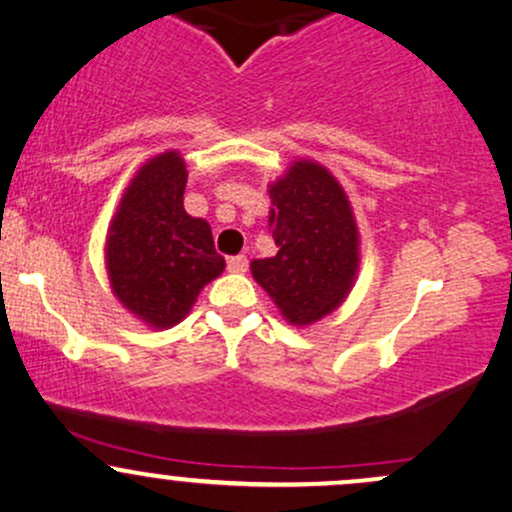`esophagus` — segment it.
<instances>
[{"label": "esophagus", "instance_id": "1", "mask_svg": "<svg viewBox=\"0 0 512 512\" xmlns=\"http://www.w3.org/2000/svg\"><path fill=\"white\" fill-rule=\"evenodd\" d=\"M228 272H235V274L247 272V257L245 255L228 257Z\"/></svg>", "mask_w": 512, "mask_h": 512}]
</instances>
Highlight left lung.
Here are the masks:
<instances>
[{"mask_svg": "<svg viewBox=\"0 0 512 512\" xmlns=\"http://www.w3.org/2000/svg\"><path fill=\"white\" fill-rule=\"evenodd\" d=\"M269 199V233L279 250L252 260V277L286 323L308 328L340 308L357 282L355 211L338 177L303 157L269 184Z\"/></svg>", "mask_w": 512, "mask_h": 512, "instance_id": "obj_1", "label": "left lung"}]
</instances>
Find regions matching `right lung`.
<instances>
[{
    "instance_id": "add662e5",
    "label": "right lung",
    "mask_w": 512,
    "mask_h": 512,
    "mask_svg": "<svg viewBox=\"0 0 512 512\" xmlns=\"http://www.w3.org/2000/svg\"><path fill=\"white\" fill-rule=\"evenodd\" d=\"M187 165L177 150L133 174L106 230L111 291L148 328L165 330L192 311L201 289L226 269L211 226L184 211Z\"/></svg>"
}]
</instances>
